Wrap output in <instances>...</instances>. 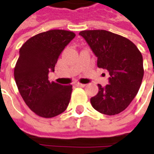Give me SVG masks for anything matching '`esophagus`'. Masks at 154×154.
<instances>
[{
  "instance_id": "1",
  "label": "esophagus",
  "mask_w": 154,
  "mask_h": 154,
  "mask_svg": "<svg viewBox=\"0 0 154 154\" xmlns=\"http://www.w3.org/2000/svg\"><path fill=\"white\" fill-rule=\"evenodd\" d=\"M75 85H76V86H78V87H84V86H85V85L81 84V83H76Z\"/></svg>"
}]
</instances>
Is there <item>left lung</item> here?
<instances>
[{
	"mask_svg": "<svg viewBox=\"0 0 154 154\" xmlns=\"http://www.w3.org/2000/svg\"><path fill=\"white\" fill-rule=\"evenodd\" d=\"M79 35L97 57V66L107 69L109 85H98L90 102L105 115H116L128 107L138 93L143 77V56L130 40L106 30H85Z\"/></svg>",
	"mask_w": 154,
	"mask_h": 154,
	"instance_id": "1",
	"label": "left lung"
}]
</instances>
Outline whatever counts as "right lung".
<instances>
[{
	"instance_id": "obj_1",
	"label": "right lung",
	"mask_w": 154,
	"mask_h": 154,
	"mask_svg": "<svg viewBox=\"0 0 154 154\" xmlns=\"http://www.w3.org/2000/svg\"><path fill=\"white\" fill-rule=\"evenodd\" d=\"M76 36L71 31L49 30L28 39L19 50L14 77L24 102L36 115L52 118L66 110L72 85L48 80L59 56Z\"/></svg>"
}]
</instances>
